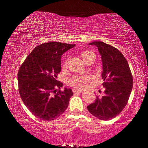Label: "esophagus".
Wrapping results in <instances>:
<instances>
[{
	"label": "esophagus",
	"instance_id": "esophagus-1",
	"mask_svg": "<svg viewBox=\"0 0 148 148\" xmlns=\"http://www.w3.org/2000/svg\"><path fill=\"white\" fill-rule=\"evenodd\" d=\"M73 92L74 94H77V93H82V92H83V90H77V89H73Z\"/></svg>",
	"mask_w": 148,
	"mask_h": 148
}]
</instances>
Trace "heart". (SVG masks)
<instances>
[{"label":"heart","instance_id":"1","mask_svg":"<svg viewBox=\"0 0 148 148\" xmlns=\"http://www.w3.org/2000/svg\"><path fill=\"white\" fill-rule=\"evenodd\" d=\"M91 56L95 57L94 53L91 51H84L81 53V57L84 60L85 62L89 59ZM68 63V58L65 57L62 60V67L65 68ZM92 79V77L90 75H76L69 80V84L74 88L77 89H83L86 88L88 82Z\"/></svg>","mask_w":148,"mask_h":148}]
</instances>
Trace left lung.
Masks as SVG:
<instances>
[{
  "label": "left lung",
  "mask_w": 148,
  "mask_h": 148,
  "mask_svg": "<svg viewBox=\"0 0 148 148\" xmlns=\"http://www.w3.org/2000/svg\"><path fill=\"white\" fill-rule=\"evenodd\" d=\"M89 44L98 47L101 55L104 94L97 96L96 101L87 108L96 118L110 120L119 114L128 102L133 88V76L126 58L117 48L101 41Z\"/></svg>",
  "instance_id": "obj_1"
}]
</instances>
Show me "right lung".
Instances as JSON below:
<instances>
[{"label": "right lung", "instance_id": "right-lung-1", "mask_svg": "<svg viewBox=\"0 0 148 148\" xmlns=\"http://www.w3.org/2000/svg\"><path fill=\"white\" fill-rule=\"evenodd\" d=\"M75 46L49 42L36 46L24 60L17 74L19 92L24 104L37 118L53 121L63 113L73 94L57 80L60 58ZM59 90H57V89Z\"/></svg>", "mask_w": 148, "mask_h": 148}]
</instances>
